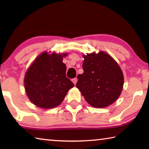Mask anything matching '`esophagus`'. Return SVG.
<instances>
[{
	"mask_svg": "<svg viewBox=\"0 0 149 149\" xmlns=\"http://www.w3.org/2000/svg\"><path fill=\"white\" fill-rule=\"evenodd\" d=\"M72 81H73V83H74V84L75 85L76 84V83H77V78H74V79H72Z\"/></svg>",
	"mask_w": 149,
	"mask_h": 149,
	"instance_id": "1",
	"label": "esophagus"
}]
</instances>
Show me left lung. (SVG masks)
Segmentation results:
<instances>
[{"mask_svg": "<svg viewBox=\"0 0 149 149\" xmlns=\"http://www.w3.org/2000/svg\"><path fill=\"white\" fill-rule=\"evenodd\" d=\"M84 73L77 76V88L86 101L95 108L112 104L120 97L123 75L117 62L105 52L84 55Z\"/></svg>", "mask_w": 149, "mask_h": 149, "instance_id": "8db88e82", "label": "left lung"}]
</instances>
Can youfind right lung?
I'll return each mask as SVG.
<instances>
[{"instance_id":"obj_1","label":"right lung","mask_w":149,"mask_h":149,"mask_svg":"<svg viewBox=\"0 0 149 149\" xmlns=\"http://www.w3.org/2000/svg\"><path fill=\"white\" fill-rule=\"evenodd\" d=\"M67 54L43 52L35 60L25 75L24 85L29 100L37 107L52 108L61 104L68 91L74 87L65 75L62 62Z\"/></svg>"}]
</instances>
